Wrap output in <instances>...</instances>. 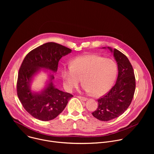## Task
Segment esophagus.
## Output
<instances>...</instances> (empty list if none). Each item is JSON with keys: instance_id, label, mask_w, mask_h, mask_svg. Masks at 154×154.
Instances as JSON below:
<instances>
[{"instance_id": "obj_1", "label": "esophagus", "mask_w": 154, "mask_h": 154, "mask_svg": "<svg viewBox=\"0 0 154 154\" xmlns=\"http://www.w3.org/2000/svg\"><path fill=\"white\" fill-rule=\"evenodd\" d=\"M77 97H78L79 99H80V100H83V101H86V97H83V96H77Z\"/></svg>"}]
</instances>
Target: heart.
<instances>
[{"label":"heart","mask_w":154,"mask_h":154,"mask_svg":"<svg viewBox=\"0 0 154 154\" xmlns=\"http://www.w3.org/2000/svg\"><path fill=\"white\" fill-rule=\"evenodd\" d=\"M117 73L114 60L94 54L77 57L71 62V66L61 71L66 89L72 90L83 79L84 90L91 92L94 96H102L110 90Z\"/></svg>","instance_id":"1"}]
</instances>
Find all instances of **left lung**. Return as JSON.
Wrapping results in <instances>:
<instances>
[{"mask_svg":"<svg viewBox=\"0 0 154 154\" xmlns=\"http://www.w3.org/2000/svg\"><path fill=\"white\" fill-rule=\"evenodd\" d=\"M118 67L115 85L106 94L97 99L98 106L92 113L94 117L102 121H110L124 113L132 101L136 82L132 66L127 57L119 51H113Z\"/></svg>","mask_w":154,"mask_h":154,"instance_id":"8db88e82","label":"left lung"}]
</instances>
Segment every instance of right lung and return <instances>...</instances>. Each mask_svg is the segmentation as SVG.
I'll use <instances>...</instances> for the list:
<instances>
[{
    "label": "right lung",
    "mask_w": 154,
    "mask_h": 154,
    "mask_svg": "<svg viewBox=\"0 0 154 154\" xmlns=\"http://www.w3.org/2000/svg\"><path fill=\"white\" fill-rule=\"evenodd\" d=\"M71 51L59 44L47 42L31 51L22 63L17 80V94L26 110L35 118L43 121L54 119L73 97L55 88L52 82L40 94L32 93L29 86L32 77L40 68L57 72L61 58ZM54 79L51 75V80Z\"/></svg>",
    "instance_id": "obj_1"
}]
</instances>
